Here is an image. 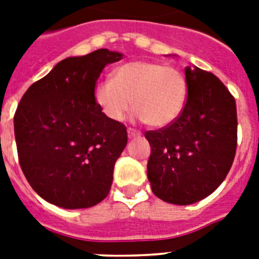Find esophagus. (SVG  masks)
Wrapping results in <instances>:
<instances>
[{
    "label": "esophagus",
    "instance_id": "34e87169",
    "mask_svg": "<svg viewBox=\"0 0 259 259\" xmlns=\"http://www.w3.org/2000/svg\"><path fill=\"white\" fill-rule=\"evenodd\" d=\"M127 136H129L130 138L140 137V136H141V132H140V130H136V129H132V127H129V129H127Z\"/></svg>",
    "mask_w": 259,
    "mask_h": 259
}]
</instances>
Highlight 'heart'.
Masks as SVG:
<instances>
[{
	"mask_svg": "<svg viewBox=\"0 0 259 259\" xmlns=\"http://www.w3.org/2000/svg\"><path fill=\"white\" fill-rule=\"evenodd\" d=\"M94 101L110 121L121 122L133 105L136 117L152 127H165L184 111L188 82L175 67L136 60L118 67L113 79L98 82Z\"/></svg>",
	"mask_w": 259,
	"mask_h": 259,
	"instance_id": "b5f03b06",
	"label": "heart"
}]
</instances>
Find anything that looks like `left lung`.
Returning <instances> with one entry per match:
<instances>
[{
    "mask_svg": "<svg viewBox=\"0 0 259 259\" xmlns=\"http://www.w3.org/2000/svg\"><path fill=\"white\" fill-rule=\"evenodd\" d=\"M188 101L170 125L146 132L152 191L170 204L204 199L222 184L237 150V105L211 72L187 67Z\"/></svg>",
    "mask_w": 259,
    "mask_h": 259,
    "instance_id": "8db88e82",
    "label": "left lung"
}]
</instances>
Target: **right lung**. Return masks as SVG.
I'll return each instance as SVG.
<instances>
[{
    "label": "right lung",
    "instance_id": "obj_1",
    "mask_svg": "<svg viewBox=\"0 0 259 259\" xmlns=\"http://www.w3.org/2000/svg\"><path fill=\"white\" fill-rule=\"evenodd\" d=\"M122 54L103 48L67 58L22 95L14 114L18 161L30 187L51 204L89 208L110 192L126 126L94 101L102 70Z\"/></svg>",
    "mask_w": 259,
    "mask_h": 259
}]
</instances>
